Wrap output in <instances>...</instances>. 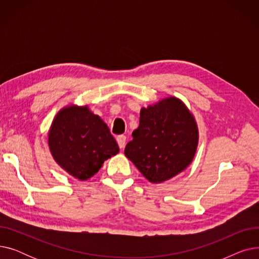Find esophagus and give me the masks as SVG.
<instances>
[{
  "label": "esophagus",
  "instance_id": "obj_1",
  "mask_svg": "<svg viewBox=\"0 0 259 259\" xmlns=\"http://www.w3.org/2000/svg\"><path fill=\"white\" fill-rule=\"evenodd\" d=\"M116 141H117V144H118V147L120 148V149H122L125 147V145H126V137L125 135H118V137L116 138Z\"/></svg>",
  "mask_w": 259,
  "mask_h": 259
}]
</instances>
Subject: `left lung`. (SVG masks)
Masks as SVG:
<instances>
[{"mask_svg":"<svg viewBox=\"0 0 259 259\" xmlns=\"http://www.w3.org/2000/svg\"><path fill=\"white\" fill-rule=\"evenodd\" d=\"M125 155L145 178L159 184L184 171L194 157L198 130L193 115L176 98L143 108Z\"/></svg>","mask_w":259,"mask_h":259,"instance_id":"8db88e82","label":"left lung"}]
</instances>
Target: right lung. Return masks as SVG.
Segmentation results:
<instances>
[{
    "instance_id": "obj_1",
    "label": "right lung",
    "mask_w": 259,
    "mask_h": 259,
    "mask_svg": "<svg viewBox=\"0 0 259 259\" xmlns=\"http://www.w3.org/2000/svg\"><path fill=\"white\" fill-rule=\"evenodd\" d=\"M48 144L54 160L79 181L90 179L119 151L108 126L87 106L61 110L51 125Z\"/></svg>"
}]
</instances>
